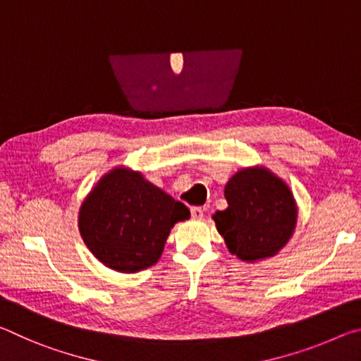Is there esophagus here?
Returning <instances> with one entry per match:
<instances>
[{
    "mask_svg": "<svg viewBox=\"0 0 361 361\" xmlns=\"http://www.w3.org/2000/svg\"><path fill=\"white\" fill-rule=\"evenodd\" d=\"M191 216H192V219H202L204 210L200 209V207H192V209H191Z\"/></svg>",
    "mask_w": 361,
    "mask_h": 361,
    "instance_id": "esophagus-1",
    "label": "esophagus"
}]
</instances>
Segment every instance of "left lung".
<instances>
[{
    "label": "left lung",
    "mask_w": 361,
    "mask_h": 361,
    "mask_svg": "<svg viewBox=\"0 0 361 361\" xmlns=\"http://www.w3.org/2000/svg\"><path fill=\"white\" fill-rule=\"evenodd\" d=\"M228 209L213 221L232 255L256 262L279 255L293 237L298 205L290 186L264 166L243 167L224 186Z\"/></svg>",
    "instance_id": "8db88e82"
}]
</instances>
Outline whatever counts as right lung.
I'll return each mask as SVG.
<instances>
[{"label":"right lung","instance_id":"add662e5","mask_svg":"<svg viewBox=\"0 0 361 361\" xmlns=\"http://www.w3.org/2000/svg\"><path fill=\"white\" fill-rule=\"evenodd\" d=\"M191 213L138 170L118 166L95 183L78 213L85 247L103 266L135 274L154 266L167 237Z\"/></svg>","mask_w":361,"mask_h":361}]
</instances>
